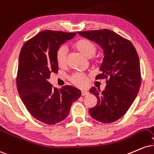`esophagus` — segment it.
Here are the masks:
<instances>
[{
    "instance_id": "obj_1",
    "label": "esophagus",
    "mask_w": 154,
    "mask_h": 154,
    "mask_svg": "<svg viewBox=\"0 0 154 154\" xmlns=\"http://www.w3.org/2000/svg\"><path fill=\"white\" fill-rule=\"evenodd\" d=\"M88 94H89V92L86 91V90H82V91H81V94H82V96L88 95Z\"/></svg>"
}]
</instances>
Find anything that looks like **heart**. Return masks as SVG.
Wrapping results in <instances>:
<instances>
[{
  "mask_svg": "<svg viewBox=\"0 0 154 154\" xmlns=\"http://www.w3.org/2000/svg\"><path fill=\"white\" fill-rule=\"evenodd\" d=\"M75 48L87 57H91L97 52V45L93 42L87 39H81L77 41L74 45ZM67 54L68 50L65 46L60 47L56 53V60L59 67L65 68L67 65ZM71 81L78 87H84L88 83L86 75L82 73H74L70 77Z\"/></svg>",
  "mask_w": 154,
  "mask_h": 154,
  "instance_id": "b5f03b06",
  "label": "heart"
}]
</instances>
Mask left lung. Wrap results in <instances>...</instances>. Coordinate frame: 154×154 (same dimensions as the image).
<instances>
[{
    "instance_id": "left-lung-1",
    "label": "left lung",
    "mask_w": 154,
    "mask_h": 154,
    "mask_svg": "<svg viewBox=\"0 0 154 154\" xmlns=\"http://www.w3.org/2000/svg\"><path fill=\"white\" fill-rule=\"evenodd\" d=\"M78 34L102 48L101 73L96 79H108L103 91L95 87L89 90L98 99L96 106L89 109L90 115L103 123L118 120L131 107L140 87V62L136 50L129 40L109 29Z\"/></svg>"
}]
</instances>
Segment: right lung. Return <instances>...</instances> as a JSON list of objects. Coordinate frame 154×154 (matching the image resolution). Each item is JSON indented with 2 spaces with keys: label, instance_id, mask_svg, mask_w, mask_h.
Returning a JSON list of instances; mask_svg holds the SVG:
<instances>
[{
  "label": "right lung",
  "instance_id": "1",
  "mask_svg": "<svg viewBox=\"0 0 154 154\" xmlns=\"http://www.w3.org/2000/svg\"><path fill=\"white\" fill-rule=\"evenodd\" d=\"M76 33L45 30L24 43L19 54L16 86L27 110L39 121L54 125L69 115L73 102L81 92L72 86L60 89L48 81L52 73H57L56 53L61 45Z\"/></svg>",
  "mask_w": 154,
  "mask_h": 154
}]
</instances>
